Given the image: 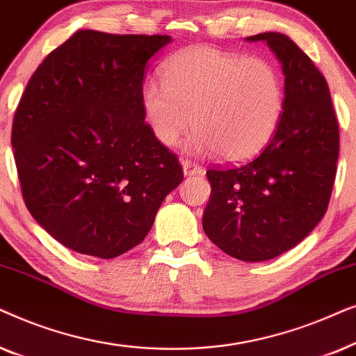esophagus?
<instances>
[{
  "label": "esophagus",
  "instance_id": "esophagus-1",
  "mask_svg": "<svg viewBox=\"0 0 356 356\" xmlns=\"http://www.w3.org/2000/svg\"><path fill=\"white\" fill-rule=\"evenodd\" d=\"M181 165H183V173L186 175V177H196V175L204 173V168L201 165L196 162H191V160H183Z\"/></svg>",
  "mask_w": 356,
  "mask_h": 356
}]
</instances>
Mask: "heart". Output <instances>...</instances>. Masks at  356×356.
Listing matches in <instances>:
<instances>
[{"instance_id":"b5f03b06","label":"heart","mask_w":356,"mask_h":356,"mask_svg":"<svg viewBox=\"0 0 356 356\" xmlns=\"http://www.w3.org/2000/svg\"><path fill=\"white\" fill-rule=\"evenodd\" d=\"M162 77L144 86L143 108L165 147L177 145L193 120L188 154L240 162L266 147L284 113V77L264 58L191 47L170 58Z\"/></svg>"}]
</instances>
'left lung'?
<instances>
[{
	"instance_id": "8db88e82",
	"label": "left lung",
	"mask_w": 356,
	"mask_h": 356,
	"mask_svg": "<svg viewBox=\"0 0 356 356\" xmlns=\"http://www.w3.org/2000/svg\"><path fill=\"white\" fill-rule=\"evenodd\" d=\"M264 40L285 76V106L264 150L236 167L207 170L212 193L202 228L228 256L261 262L284 254L327 211L339 157V123L324 76L279 32Z\"/></svg>"
}]
</instances>
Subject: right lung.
Wrapping results in <instances>:
<instances>
[{
    "mask_svg": "<svg viewBox=\"0 0 356 356\" xmlns=\"http://www.w3.org/2000/svg\"><path fill=\"white\" fill-rule=\"evenodd\" d=\"M170 42L77 31L24 90L11 134L22 197L38 225L72 251L124 254L183 181L143 108L145 67Z\"/></svg>",
    "mask_w": 356,
    "mask_h": 356,
    "instance_id": "1",
    "label": "right lung"
}]
</instances>
